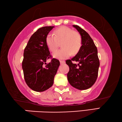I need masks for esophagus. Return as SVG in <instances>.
I'll return each instance as SVG.
<instances>
[{
  "mask_svg": "<svg viewBox=\"0 0 122 122\" xmlns=\"http://www.w3.org/2000/svg\"><path fill=\"white\" fill-rule=\"evenodd\" d=\"M65 63V61H60V63H61V64H64Z\"/></svg>",
  "mask_w": 122,
  "mask_h": 122,
  "instance_id": "obj_1",
  "label": "esophagus"
}]
</instances>
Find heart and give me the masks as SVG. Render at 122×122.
Wrapping results in <instances>:
<instances>
[{
  "label": "heart",
  "mask_w": 122,
  "mask_h": 122,
  "mask_svg": "<svg viewBox=\"0 0 122 122\" xmlns=\"http://www.w3.org/2000/svg\"><path fill=\"white\" fill-rule=\"evenodd\" d=\"M46 43L52 52L56 51L61 44L63 48L53 53V56L64 59L69 57L72 53L76 55L79 51L82 46V38L78 32L73 31L69 27L62 26L54 30L53 35H48Z\"/></svg>",
  "instance_id": "obj_1"
}]
</instances>
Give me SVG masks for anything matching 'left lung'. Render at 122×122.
<instances>
[{"mask_svg":"<svg viewBox=\"0 0 122 122\" xmlns=\"http://www.w3.org/2000/svg\"><path fill=\"white\" fill-rule=\"evenodd\" d=\"M73 26L81 36L82 46L75 56L66 61L70 68L67 79L74 88L85 90L92 86L97 79L100 66L97 49L92 38L85 30L77 25ZM73 61H78L79 63L73 64Z\"/></svg>","mask_w":122,"mask_h":122,"instance_id":"left-lung-1","label":"left lung"}]
</instances>
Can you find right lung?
<instances>
[{"label":"right lung","mask_w":122,"mask_h":122,"mask_svg":"<svg viewBox=\"0 0 122 122\" xmlns=\"http://www.w3.org/2000/svg\"><path fill=\"white\" fill-rule=\"evenodd\" d=\"M54 26L40 28L30 38L24 50L22 67L25 81L32 90L38 92L52 86L60 65L58 60L52 58L46 43V38Z\"/></svg>","instance_id":"1"}]
</instances>
